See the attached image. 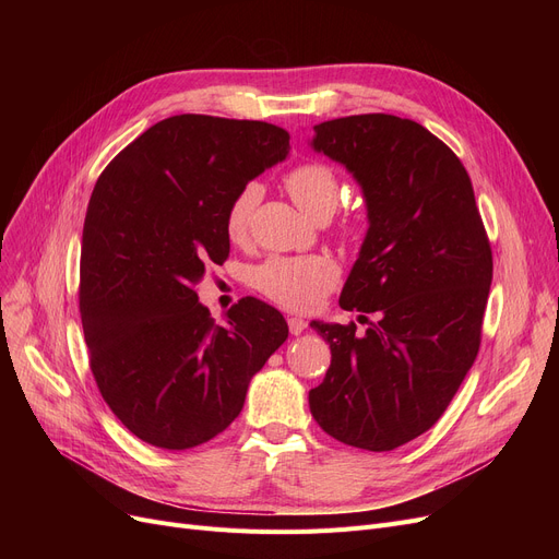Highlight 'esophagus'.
Wrapping results in <instances>:
<instances>
[{
	"mask_svg": "<svg viewBox=\"0 0 559 559\" xmlns=\"http://www.w3.org/2000/svg\"><path fill=\"white\" fill-rule=\"evenodd\" d=\"M287 326L292 335H301L308 329V321H304L301 317H287Z\"/></svg>",
	"mask_w": 559,
	"mask_h": 559,
	"instance_id": "34e87169",
	"label": "esophagus"
}]
</instances>
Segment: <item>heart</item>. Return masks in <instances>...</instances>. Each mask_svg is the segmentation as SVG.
<instances>
[{
    "instance_id": "heart-1",
    "label": "heart",
    "mask_w": 559,
    "mask_h": 559,
    "mask_svg": "<svg viewBox=\"0 0 559 559\" xmlns=\"http://www.w3.org/2000/svg\"><path fill=\"white\" fill-rule=\"evenodd\" d=\"M289 197L297 201L299 209L314 219H326L337 209L342 197V181L337 171L321 163L308 160L292 167L283 179ZM260 199L255 183L242 186L230 199L224 228L230 240H242ZM337 230L344 238L358 233V219L344 215L337 222ZM340 281V267L326 255H272L253 270L251 283L264 299L295 312L314 310Z\"/></svg>"
}]
</instances>
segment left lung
I'll return each mask as SVG.
<instances>
[{"label":"left lung","mask_w":559,"mask_h":559,"mask_svg":"<svg viewBox=\"0 0 559 559\" xmlns=\"http://www.w3.org/2000/svg\"><path fill=\"white\" fill-rule=\"evenodd\" d=\"M312 129L314 150L367 199L369 230L340 306L381 319L365 333L312 321L333 358L310 413L337 442L383 453L432 428L472 369L491 247L464 165L421 124L367 112Z\"/></svg>","instance_id":"obj_1"}]
</instances>
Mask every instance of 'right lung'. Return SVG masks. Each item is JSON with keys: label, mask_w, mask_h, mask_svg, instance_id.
Here are the masks:
<instances>
[{"label": "right lung", "mask_w": 559, "mask_h": 559, "mask_svg": "<svg viewBox=\"0 0 559 559\" xmlns=\"http://www.w3.org/2000/svg\"><path fill=\"white\" fill-rule=\"evenodd\" d=\"M289 133L258 120L174 115L117 154L93 190L81 240L79 310L95 383L142 442L183 451L240 415L249 380L287 340L260 299L215 324L197 297L228 258L224 217Z\"/></svg>", "instance_id": "1"}]
</instances>
